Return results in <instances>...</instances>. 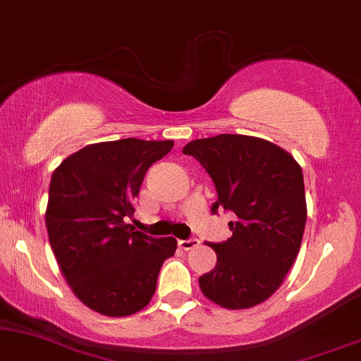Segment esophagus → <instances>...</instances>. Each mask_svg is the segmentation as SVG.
<instances>
[{
	"mask_svg": "<svg viewBox=\"0 0 361 361\" xmlns=\"http://www.w3.org/2000/svg\"><path fill=\"white\" fill-rule=\"evenodd\" d=\"M200 245V241L197 240V238H189V240H179V246L182 250H185V251H189V250H192V248H195V246H199Z\"/></svg>",
	"mask_w": 361,
	"mask_h": 361,
	"instance_id": "34e87169",
	"label": "esophagus"
}]
</instances>
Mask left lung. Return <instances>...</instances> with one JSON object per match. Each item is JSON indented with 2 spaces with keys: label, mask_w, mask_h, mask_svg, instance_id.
Listing matches in <instances>:
<instances>
[{
  "label": "left lung",
  "mask_w": 361,
  "mask_h": 361,
  "mask_svg": "<svg viewBox=\"0 0 361 361\" xmlns=\"http://www.w3.org/2000/svg\"><path fill=\"white\" fill-rule=\"evenodd\" d=\"M194 156L214 180L219 200L236 221L224 243H209L215 268L199 278L202 294L225 309H250L281 288L300 250L307 205L299 162L274 142L246 135L190 141Z\"/></svg>",
  "instance_id": "left-lung-1"
}]
</instances>
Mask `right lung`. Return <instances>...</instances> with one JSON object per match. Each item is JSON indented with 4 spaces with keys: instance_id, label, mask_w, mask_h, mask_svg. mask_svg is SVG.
Returning <instances> with one entry per match:
<instances>
[{
    "instance_id": "add662e5",
    "label": "right lung",
    "mask_w": 361,
    "mask_h": 361,
    "mask_svg": "<svg viewBox=\"0 0 361 361\" xmlns=\"http://www.w3.org/2000/svg\"><path fill=\"white\" fill-rule=\"evenodd\" d=\"M172 146L136 137L95 142L52 172L49 243L72 293L98 314L126 317L145 309L162 263L176 253L172 236L152 238L125 224L146 171Z\"/></svg>"
}]
</instances>
